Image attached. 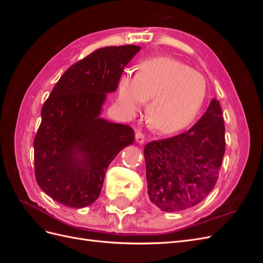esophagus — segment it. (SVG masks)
<instances>
[{
	"label": "esophagus",
	"instance_id": "obj_1",
	"mask_svg": "<svg viewBox=\"0 0 263 263\" xmlns=\"http://www.w3.org/2000/svg\"><path fill=\"white\" fill-rule=\"evenodd\" d=\"M136 141L138 144H144L145 134H142L141 132H136Z\"/></svg>",
	"mask_w": 263,
	"mask_h": 263
}]
</instances>
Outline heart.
Instances as JSON below:
<instances>
[{"instance_id": "heart-1", "label": "heart", "mask_w": 263, "mask_h": 263, "mask_svg": "<svg viewBox=\"0 0 263 263\" xmlns=\"http://www.w3.org/2000/svg\"><path fill=\"white\" fill-rule=\"evenodd\" d=\"M206 99L204 77L176 59L142 61L136 76L126 72L117 84V102L133 116L149 100L146 121L151 129L170 134L185 128L202 109Z\"/></svg>"}]
</instances>
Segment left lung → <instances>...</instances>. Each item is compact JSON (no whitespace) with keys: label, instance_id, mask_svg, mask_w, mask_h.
Returning a JSON list of instances; mask_svg holds the SVG:
<instances>
[{"label":"left lung","instance_id":"1","mask_svg":"<svg viewBox=\"0 0 263 263\" xmlns=\"http://www.w3.org/2000/svg\"><path fill=\"white\" fill-rule=\"evenodd\" d=\"M224 154V119L219 101L213 99L187 132L145 146L151 203L163 212H180L202 202L216 184Z\"/></svg>","mask_w":263,"mask_h":263}]
</instances>
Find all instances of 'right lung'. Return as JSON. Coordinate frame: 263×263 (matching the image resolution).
<instances>
[{"label": "right lung", "instance_id": "right-lung-1", "mask_svg": "<svg viewBox=\"0 0 263 263\" xmlns=\"http://www.w3.org/2000/svg\"><path fill=\"white\" fill-rule=\"evenodd\" d=\"M139 50L126 45L93 51L61 76L46 100L34 139L35 177L54 201L76 209L97 201L109 163L133 144L132 127L100 115Z\"/></svg>", "mask_w": 263, "mask_h": 263}]
</instances>
